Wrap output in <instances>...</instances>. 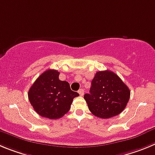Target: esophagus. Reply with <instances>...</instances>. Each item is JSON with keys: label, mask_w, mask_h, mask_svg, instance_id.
Returning a JSON list of instances; mask_svg holds the SVG:
<instances>
[{"label": "esophagus", "mask_w": 155, "mask_h": 155, "mask_svg": "<svg viewBox=\"0 0 155 155\" xmlns=\"http://www.w3.org/2000/svg\"><path fill=\"white\" fill-rule=\"evenodd\" d=\"M78 93H79V94L80 95L81 97H83V95H84V90H83V89H80V90L78 91Z\"/></svg>", "instance_id": "34e87169"}]
</instances>
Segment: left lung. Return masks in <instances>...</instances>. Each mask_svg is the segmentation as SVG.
I'll return each instance as SVG.
<instances>
[{
    "label": "left lung",
    "instance_id": "obj_1",
    "mask_svg": "<svg viewBox=\"0 0 155 155\" xmlns=\"http://www.w3.org/2000/svg\"><path fill=\"white\" fill-rule=\"evenodd\" d=\"M90 93L84 99L90 112L107 119L120 114L129 101V88L114 72L99 71L92 80Z\"/></svg>",
    "mask_w": 155,
    "mask_h": 155
}]
</instances>
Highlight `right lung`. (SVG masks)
Returning <instances> with one entry per match:
<instances>
[{
	"mask_svg": "<svg viewBox=\"0 0 155 155\" xmlns=\"http://www.w3.org/2000/svg\"><path fill=\"white\" fill-rule=\"evenodd\" d=\"M59 72L48 69L41 73L31 86L28 96L31 105L43 117L55 120L70 110L73 99L79 96L70 89L69 83L58 79Z\"/></svg>",
	"mask_w": 155,
	"mask_h": 155,
	"instance_id": "obj_1",
	"label": "right lung"
}]
</instances>
